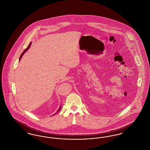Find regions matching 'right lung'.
Returning <instances> with one entry per match:
<instances>
[{
	"label": "right lung",
	"mask_w": 150,
	"mask_h": 150,
	"mask_svg": "<svg viewBox=\"0 0 150 150\" xmlns=\"http://www.w3.org/2000/svg\"><path fill=\"white\" fill-rule=\"evenodd\" d=\"M31 43H30V44H29V46L28 47V48H26V49L25 50H24V51H23V52L22 53V54H21V56H20V59H19V61H20V60H21V58L22 57V56L23 55V54H24V53H25V52H26L27 50H28V49H29V48H30V45H31ZM61 106H60V107H59V108L58 110L57 111V112H58V111H59L60 110V108H61ZM57 112H56V113H57Z\"/></svg>",
	"instance_id": "obj_1"
}]
</instances>
